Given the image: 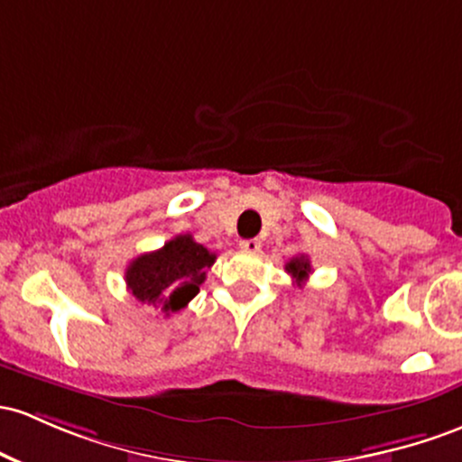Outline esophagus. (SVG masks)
I'll use <instances>...</instances> for the list:
<instances>
[{
    "mask_svg": "<svg viewBox=\"0 0 462 462\" xmlns=\"http://www.w3.org/2000/svg\"><path fill=\"white\" fill-rule=\"evenodd\" d=\"M239 247L243 252H258V250H261V241H258V239H245V241L239 243Z\"/></svg>",
    "mask_w": 462,
    "mask_h": 462,
    "instance_id": "34e87169",
    "label": "esophagus"
}]
</instances>
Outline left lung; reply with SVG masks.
Instances as JSON below:
<instances>
[{
	"label": "left lung",
	"mask_w": 462,
	"mask_h": 462,
	"mask_svg": "<svg viewBox=\"0 0 462 462\" xmlns=\"http://www.w3.org/2000/svg\"><path fill=\"white\" fill-rule=\"evenodd\" d=\"M287 273H291L293 282H296L298 287H302L307 282L309 273H311V263H309V256L300 254V256H293L291 261L285 265Z\"/></svg>",
	"instance_id": "1"
}]
</instances>
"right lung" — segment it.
<instances>
[{"instance_id": "obj_1", "label": "right lung", "mask_w": 462, "mask_h": 462, "mask_svg": "<svg viewBox=\"0 0 462 462\" xmlns=\"http://www.w3.org/2000/svg\"><path fill=\"white\" fill-rule=\"evenodd\" d=\"M215 254L208 247L180 235L160 250L140 254L129 263L125 272L126 289L140 300L162 311L164 316L184 309L199 293L206 281V270L215 263Z\"/></svg>"}]
</instances>
